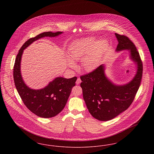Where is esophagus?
Here are the masks:
<instances>
[{
    "mask_svg": "<svg viewBox=\"0 0 154 154\" xmlns=\"http://www.w3.org/2000/svg\"><path fill=\"white\" fill-rule=\"evenodd\" d=\"M81 82V80L80 78H78V79H77V80H76L75 83H76L77 85H79V84H80Z\"/></svg>",
    "mask_w": 154,
    "mask_h": 154,
    "instance_id": "1",
    "label": "esophagus"
}]
</instances>
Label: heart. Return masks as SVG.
Here are the masks:
<instances>
[{"label": "heart", "instance_id": "b5f03b06", "mask_svg": "<svg viewBox=\"0 0 154 154\" xmlns=\"http://www.w3.org/2000/svg\"><path fill=\"white\" fill-rule=\"evenodd\" d=\"M94 40L85 38L82 40L70 51L67 63L72 68L75 67L73 61H78L88 54L82 59L81 69L87 72L94 71L98 66L103 54L107 47V43L104 40L98 41L94 46Z\"/></svg>", "mask_w": 154, "mask_h": 154}]
</instances>
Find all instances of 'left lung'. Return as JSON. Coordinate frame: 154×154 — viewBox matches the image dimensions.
Segmentation results:
<instances>
[{
    "label": "left lung",
    "instance_id": "left-lung-1",
    "mask_svg": "<svg viewBox=\"0 0 154 154\" xmlns=\"http://www.w3.org/2000/svg\"><path fill=\"white\" fill-rule=\"evenodd\" d=\"M118 44L116 51H129V59L136 66V72L126 84L117 85L105 73L104 64L90 73L82 75L81 87L88 111L99 121H109L128 109L139 88L143 74V64L134 44L128 37L115 33Z\"/></svg>",
    "mask_w": 154,
    "mask_h": 154
}]
</instances>
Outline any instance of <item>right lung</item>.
<instances>
[{
  "label": "right lung",
  "mask_w": 154,
  "mask_h": 154,
  "mask_svg": "<svg viewBox=\"0 0 154 154\" xmlns=\"http://www.w3.org/2000/svg\"><path fill=\"white\" fill-rule=\"evenodd\" d=\"M62 32L42 33L29 38L19 50L15 61L13 76L15 85L25 105L29 110L40 117L48 118L56 116L66 105L77 77L65 79L58 77L50 81L44 88L34 89L25 83L21 72V62L23 50L37 40L45 37L58 36Z\"/></svg>",
  "instance_id": "obj_1"
}]
</instances>
